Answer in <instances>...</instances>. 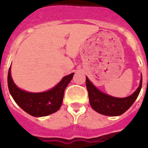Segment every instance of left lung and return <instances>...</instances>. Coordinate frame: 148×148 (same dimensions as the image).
I'll list each match as a JSON object with an SVG mask.
<instances>
[{
  "mask_svg": "<svg viewBox=\"0 0 148 148\" xmlns=\"http://www.w3.org/2000/svg\"><path fill=\"white\" fill-rule=\"evenodd\" d=\"M86 86L91 108L99 114L106 116H119L131 108L139 95L142 87V75L139 87L131 95L126 97H115L98 90L86 77Z\"/></svg>",
  "mask_w": 148,
  "mask_h": 148,
  "instance_id": "obj_1",
  "label": "left lung"
}]
</instances>
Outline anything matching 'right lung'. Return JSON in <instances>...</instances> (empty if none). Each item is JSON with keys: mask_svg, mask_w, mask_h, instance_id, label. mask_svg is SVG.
I'll return each instance as SVG.
<instances>
[{"mask_svg": "<svg viewBox=\"0 0 148 148\" xmlns=\"http://www.w3.org/2000/svg\"><path fill=\"white\" fill-rule=\"evenodd\" d=\"M74 73L64 77L51 90L40 93L28 92L21 90L11 77L10 67L8 71V89L13 99L20 108L34 117H45L58 111L61 107L65 88L73 78Z\"/></svg>", "mask_w": 148, "mask_h": 148, "instance_id": "obj_1", "label": "right lung"}]
</instances>
